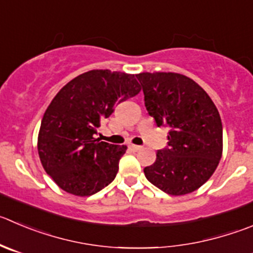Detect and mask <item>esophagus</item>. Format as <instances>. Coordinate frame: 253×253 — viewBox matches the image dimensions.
Here are the masks:
<instances>
[{
	"label": "esophagus",
	"instance_id": "34e87169",
	"mask_svg": "<svg viewBox=\"0 0 253 253\" xmlns=\"http://www.w3.org/2000/svg\"><path fill=\"white\" fill-rule=\"evenodd\" d=\"M129 148H130L133 151H139L141 149V146L134 145V144H130V145H129Z\"/></svg>",
	"mask_w": 253,
	"mask_h": 253
}]
</instances>
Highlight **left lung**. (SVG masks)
Wrapping results in <instances>:
<instances>
[{
    "instance_id": "8db88e82",
    "label": "left lung",
    "mask_w": 253,
    "mask_h": 253,
    "mask_svg": "<svg viewBox=\"0 0 253 253\" xmlns=\"http://www.w3.org/2000/svg\"><path fill=\"white\" fill-rule=\"evenodd\" d=\"M149 115L168 126V148L144 169L146 179L169 195L190 194L211 177L222 155V123L208 93L186 76L139 73Z\"/></svg>"
}]
</instances>
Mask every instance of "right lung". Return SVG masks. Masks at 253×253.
Returning a JSON list of instances; mask_svg holds the SVG:
<instances>
[{"mask_svg":"<svg viewBox=\"0 0 253 253\" xmlns=\"http://www.w3.org/2000/svg\"><path fill=\"white\" fill-rule=\"evenodd\" d=\"M134 74L94 69L76 77L53 98L38 133L45 172L62 190L90 196L117 176L125 145L95 139L114 107L140 92Z\"/></svg>","mask_w":253,"mask_h":253,"instance_id":"1","label":"right lung"}]
</instances>
